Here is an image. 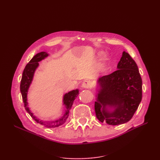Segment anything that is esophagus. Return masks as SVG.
I'll return each instance as SVG.
<instances>
[{"label": "esophagus", "mask_w": 160, "mask_h": 160, "mask_svg": "<svg viewBox=\"0 0 160 160\" xmlns=\"http://www.w3.org/2000/svg\"><path fill=\"white\" fill-rule=\"evenodd\" d=\"M91 82L89 81H85L82 83V88L83 89H89L91 88Z\"/></svg>", "instance_id": "esophagus-1"}]
</instances>
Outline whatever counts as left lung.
<instances>
[{"mask_svg":"<svg viewBox=\"0 0 160 160\" xmlns=\"http://www.w3.org/2000/svg\"><path fill=\"white\" fill-rule=\"evenodd\" d=\"M117 71L97 81L96 117L101 123L117 125L128 122L142 98V80L138 67L123 51Z\"/></svg>","mask_w":160,"mask_h":160,"instance_id":"8db88e82","label":"left lung"}]
</instances>
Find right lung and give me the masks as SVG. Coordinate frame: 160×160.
<instances>
[{
  "instance_id": "add662e5",
  "label": "right lung",
  "mask_w": 160,
  "mask_h": 160,
  "mask_svg": "<svg viewBox=\"0 0 160 160\" xmlns=\"http://www.w3.org/2000/svg\"><path fill=\"white\" fill-rule=\"evenodd\" d=\"M48 56H49V54H48L47 52L43 51L37 53V55H35L32 58V59L26 65L25 69L23 71L22 79L21 81L20 89L24 105H25V109L27 111V113L31 116V118L35 120L37 123H40L46 128H55L61 126V125L65 123L67 119L68 118L69 111L72 107V103H73L77 97L78 96L79 93V91L78 89H76L71 90L64 94L63 98H62V105H64V107L65 108V111L63 115L59 119L53 121H47H47L41 120L39 118H37L36 116L33 114L30 108H28V103L27 99L28 91L32 83L34 75H35V72L38 66H39L38 62L45 59Z\"/></svg>"
}]
</instances>
